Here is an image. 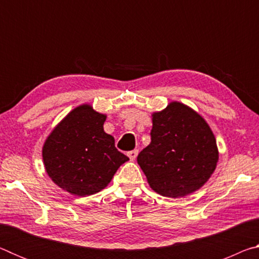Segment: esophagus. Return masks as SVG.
<instances>
[{
	"label": "esophagus",
	"instance_id": "obj_1",
	"mask_svg": "<svg viewBox=\"0 0 259 259\" xmlns=\"http://www.w3.org/2000/svg\"><path fill=\"white\" fill-rule=\"evenodd\" d=\"M137 155H138V150H134V151L128 152V156L131 161H134L136 157H137Z\"/></svg>",
	"mask_w": 259,
	"mask_h": 259
}]
</instances>
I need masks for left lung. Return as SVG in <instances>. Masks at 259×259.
<instances>
[{
  "mask_svg": "<svg viewBox=\"0 0 259 259\" xmlns=\"http://www.w3.org/2000/svg\"><path fill=\"white\" fill-rule=\"evenodd\" d=\"M151 143L137 162L153 191L184 198L200 190L217 166L216 138L202 116L187 105L171 102L152 113Z\"/></svg>",
  "mask_w": 259,
  "mask_h": 259,
  "instance_id": "obj_1",
  "label": "left lung"
}]
</instances>
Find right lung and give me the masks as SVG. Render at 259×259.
I'll return each mask as SVG.
<instances>
[{"mask_svg": "<svg viewBox=\"0 0 259 259\" xmlns=\"http://www.w3.org/2000/svg\"><path fill=\"white\" fill-rule=\"evenodd\" d=\"M106 114L82 104L72 109L48 136L42 147L43 164L57 186L76 196L104 190L117 169L129 160L104 131Z\"/></svg>", "mask_w": 259, "mask_h": 259, "instance_id": "obj_1", "label": "right lung"}]
</instances>
